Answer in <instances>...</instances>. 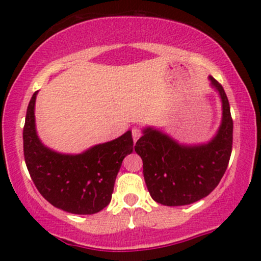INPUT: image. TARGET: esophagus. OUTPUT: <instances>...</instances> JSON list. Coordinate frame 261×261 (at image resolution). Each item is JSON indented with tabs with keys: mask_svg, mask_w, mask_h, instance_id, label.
Returning <instances> with one entry per match:
<instances>
[{
	"mask_svg": "<svg viewBox=\"0 0 261 261\" xmlns=\"http://www.w3.org/2000/svg\"><path fill=\"white\" fill-rule=\"evenodd\" d=\"M141 136H142V130H141L140 127L134 126L133 127V139H134V142H136V141L139 140Z\"/></svg>",
	"mask_w": 261,
	"mask_h": 261,
	"instance_id": "34e87169",
	"label": "esophagus"
}]
</instances>
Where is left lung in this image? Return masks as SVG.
<instances>
[{"instance_id": "obj_1", "label": "left lung", "mask_w": 261, "mask_h": 261, "mask_svg": "<svg viewBox=\"0 0 261 261\" xmlns=\"http://www.w3.org/2000/svg\"><path fill=\"white\" fill-rule=\"evenodd\" d=\"M222 101V121L207 143L180 145L153 127H146L135 151L142 158L151 197L164 206H182L207 196L226 172L232 153L233 120L223 87L210 76Z\"/></svg>"}]
</instances>
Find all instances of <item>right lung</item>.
I'll return each instance as SVG.
<instances>
[{"label": "right lung", "mask_w": 261, "mask_h": 261, "mask_svg": "<svg viewBox=\"0 0 261 261\" xmlns=\"http://www.w3.org/2000/svg\"><path fill=\"white\" fill-rule=\"evenodd\" d=\"M37 94L29 101L23 128L24 160L32 180L55 207L76 215L97 214L109 205L122 161L133 152L131 131L80 154L59 153L44 146L37 135Z\"/></svg>", "instance_id": "1"}]
</instances>
